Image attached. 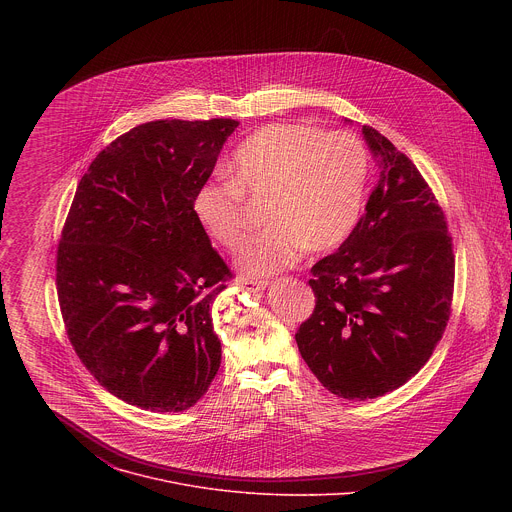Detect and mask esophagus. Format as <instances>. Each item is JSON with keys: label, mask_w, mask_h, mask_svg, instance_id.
<instances>
[{"label": "esophagus", "mask_w": 512, "mask_h": 512, "mask_svg": "<svg viewBox=\"0 0 512 512\" xmlns=\"http://www.w3.org/2000/svg\"><path fill=\"white\" fill-rule=\"evenodd\" d=\"M240 286L246 290V292H262L268 288V282H258V280H242Z\"/></svg>", "instance_id": "34e87169"}]
</instances>
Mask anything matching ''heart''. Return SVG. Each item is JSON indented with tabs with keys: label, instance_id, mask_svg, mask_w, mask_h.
Returning a JSON list of instances; mask_svg holds the SVG:
<instances>
[{
	"label": "heart",
	"instance_id": "b5f03b06",
	"mask_svg": "<svg viewBox=\"0 0 512 512\" xmlns=\"http://www.w3.org/2000/svg\"><path fill=\"white\" fill-rule=\"evenodd\" d=\"M368 179V153L351 132L309 124H272L236 147L230 181H205L193 215L217 244L234 250L246 232L244 195L270 197L272 228L248 240L238 268L268 278L293 266L303 250L329 252L355 228Z\"/></svg>",
	"mask_w": 512,
	"mask_h": 512
}]
</instances>
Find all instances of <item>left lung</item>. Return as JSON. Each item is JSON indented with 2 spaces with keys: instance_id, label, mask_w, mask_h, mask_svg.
Instances as JSON below:
<instances>
[{
  "instance_id": "left-lung-1",
  "label": "left lung",
  "mask_w": 512,
  "mask_h": 512,
  "mask_svg": "<svg viewBox=\"0 0 512 512\" xmlns=\"http://www.w3.org/2000/svg\"><path fill=\"white\" fill-rule=\"evenodd\" d=\"M378 165L365 215L311 268L315 309L295 333L319 382L368 400L408 382L432 357L451 311L455 258L441 207L416 165L363 126Z\"/></svg>"
}]
</instances>
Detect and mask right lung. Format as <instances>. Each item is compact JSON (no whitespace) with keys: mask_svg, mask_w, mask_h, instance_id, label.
<instances>
[{"mask_svg":"<svg viewBox=\"0 0 512 512\" xmlns=\"http://www.w3.org/2000/svg\"><path fill=\"white\" fill-rule=\"evenodd\" d=\"M238 122L155 120L82 175L57 250V293L82 365L116 398L183 412L220 366L211 305L232 278L193 215Z\"/></svg>","mask_w":512,"mask_h":512,"instance_id":"add662e5","label":"right lung"}]
</instances>
